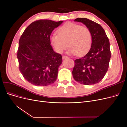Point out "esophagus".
<instances>
[{"label": "esophagus", "mask_w": 127, "mask_h": 127, "mask_svg": "<svg viewBox=\"0 0 127 127\" xmlns=\"http://www.w3.org/2000/svg\"><path fill=\"white\" fill-rule=\"evenodd\" d=\"M68 57L67 56H63V59H66V58H68Z\"/></svg>", "instance_id": "34e87169"}]
</instances>
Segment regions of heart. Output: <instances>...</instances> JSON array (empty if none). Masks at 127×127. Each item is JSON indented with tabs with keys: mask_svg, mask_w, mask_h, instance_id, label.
I'll list each match as a JSON object with an SVG mask.
<instances>
[{
	"mask_svg": "<svg viewBox=\"0 0 127 127\" xmlns=\"http://www.w3.org/2000/svg\"><path fill=\"white\" fill-rule=\"evenodd\" d=\"M57 32L58 34H52L50 41L58 53H62L68 45V53L82 56L87 53L91 47L92 35L87 27L68 22L61 25Z\"/></svg>",
	"mask_w": 127,
	"mask_h": 127,
	"instance_id": "heart-1",
	"label": "heart"
}]
</instances>
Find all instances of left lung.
Masks as SVG:
<instances>
[{
  "mask_svg": "<svg viewBox=\"0 0 127 127\" xmlns=\"http://www.w3.org/2000/svg\"><path fill=\"white\" fill-rule=\"evenodd\" d=\"M75 22L83 23L90 30L92 43L86 55L75 60L73 77L81 84L93 85L100 82L108 70L111 58L110 42L104 30L96 22L86 18H76Z\"/></svg>",
  "mask_w": 127,
  "mask_h": 127,
  "instance_id": "1",
  "label": "left lung"
}]
</instances>
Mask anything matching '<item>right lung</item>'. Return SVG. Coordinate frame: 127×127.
Here are the masks:
<instances>
[{"label": "right lung", "instance_id": "add662e5", "mask_svg": "<svg viewBox=\"0 0 127 127\" xmlns=\"http://www.w3.org/2000/svg\"><path fill=\"white\" fill-rule=\"evenodd\" d=\"M63 22L37 20L27 27L20 37L17 52L19 69L34 85L48 86L57 79L62 56L53 51L50 35Z\"/></svg>", "mask_w": 127, "mask_h": 127}]
</instances>
